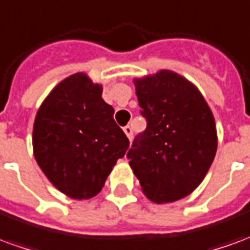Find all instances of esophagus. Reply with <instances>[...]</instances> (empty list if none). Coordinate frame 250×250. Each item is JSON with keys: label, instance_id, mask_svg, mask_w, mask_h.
I'll list each match as a JSON object with an SVG mask.
<instances>
[{"label": "esophagus", "instance_id": "1", "mask_svg": "<svg viewBox=\"0 0 250 250\" xmlns=\"http://www.w3.org/2000/svg\"><path fill=\"white\" fill-rule=\"evenodd\" d=\"M123 131H125V134L127 135V138L128 139H132V127L131 125H125V127H123Z\"/></svg>", "mask_w": 250, "mask_h": 250}]
</instances>
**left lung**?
Segmentation results:
<instances>
[{"label":"left lung","instance_id":"left-lung-1","mask_svg":"<svg viewBox=\"0 0 250 250\" xmlns=\"http://www.w3.org/2000/svg\"><path fill=\"white\" fill-rule=\"evenodd\" d=\"M134 84L147 127L127 152L131 168L152 202L185 198L204 181L215 157L211 109L198 88L173 71L162 69Z\"/></svg>","mask_w":250,"mask_h":250}]
</instances>
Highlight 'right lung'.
<instances>
[{"label":"right lung","mask_w":250,"mask_h":250,"mask_svg":"<svg viewBox=\"0 0 250 250\" xmlns=\"http://www.w3.org/2000/svg\"><path fill=\"white\" fill-rule=\"evenodd\" d=\"M103 87L83 72L53 88L36 115L33 154L51 184L73 199L95 197L130 142Z\"/></svg>","instance_id":"add662e5"}]
</instances>
